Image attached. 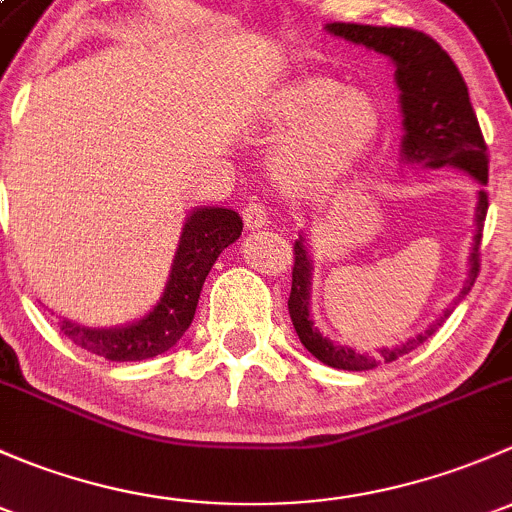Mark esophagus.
I'll use <instances>...</instances> for the list:
<instances>
[{
	"instance_id": "34e87169",
	"label": "esophagus",
	"mask_w": 512,
	"mask_h": 512,
	"mask_svg": "<svg viewBox=\"0 0 512 512\" xmlns=\"http://www.w3.org/2000/svg\"><path fill=\"white\" fill-rule=\"evenodd\" d=\"M242 220H245L247 230H262L267 225V213L260 203H250L242 210Z\"/></svg>"
}]
</instances>
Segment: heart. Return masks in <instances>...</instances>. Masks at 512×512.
Returning a JSON list of instances; mask_svg holds the SVG:
<instances>
[{"label":"heart","mask_w":512,"mask_h":512,"mask_svg":"<svg viewBox=\"0 0 512 512\" xmlns=\"http://www.w3.org/2000/svg\"><path fill=\"white\" fill-rule=\"evenodd\" d=\"M260 131L280 136L270 165L292 195H317L337 185L366 156L381 131L376 98L327 74H299L260 106Z\"/></svg>","instance_id":"heart-1"}]
</instances>
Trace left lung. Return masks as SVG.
Here are the masks:
<instances>
[{"label":"left lung","instance_id":"obj_1","mask_svg":"<svg viewBox=\"0 0 512 512\" xmlns=\"http://www.w3.org/2000/svg\"><path fill=\"white\" fill-rule=\"evenodd\" d=\"M329 34L347 39L352 44L379 51L396 66V86L401 96V113H404V138H401V160L421 168H451L463 170L480 185L488 183V148L480 133L476 111L468 98V86L461 71L453 64L451 56L436 44L428 34L404 27H369V24H327ZM488 213V195L478 190L476 205V235H473L471 257H468V277L463 282L458 299L471 292L480 270V240H483V223ZM312 252L307 247V237L299 232L294 240V267H292V292H289V317L294 332L309 354L317 356L322 364L344 371H366L379 364H389L411 349L421 347L438 327L448 319L453 307L443 309L436 322L428 324L421 334L406 339L396 347H381L376 354H359L347 344H334L324 337L309 314V292H312ZM456 299V302H458Z\"/></svg>","mask_w":512,"mask_h":512}]
</instances>
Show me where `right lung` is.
<instances>
[{
    "instance_id": "obj_1",
    "label": "right lung",
    "mask_w": 512,
    "mask_h": 512,
    "mask_svg": "<svg viewBox=\"0 0 512 512\" xmlns=\"http://www.w3.org/2000/svg\"><path fill=\"white\" fill-rule=\"evenodd\" d=\"M240 235L242 220L235 210L215 205L193 208L180 232L168 282L151 312L121 327H84L64 319L61 332L76 347L108 361H143L168 352L193 322L203 282L215 260Z\"/></svg>"
}]
</instances>
